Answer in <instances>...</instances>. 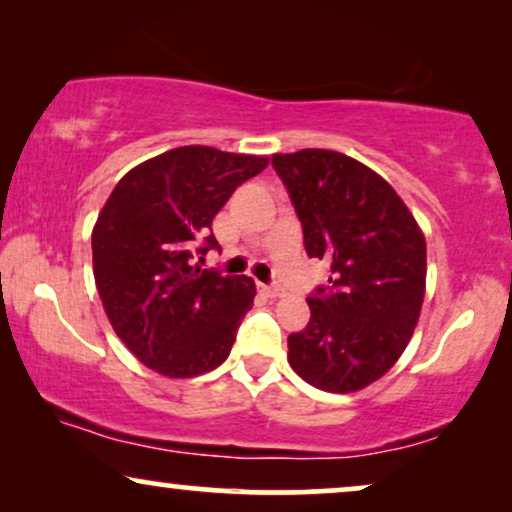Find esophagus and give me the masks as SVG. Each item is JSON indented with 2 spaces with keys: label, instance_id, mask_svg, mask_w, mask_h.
Here are the masks:
<instances>
[{
  "label": "esophagus",
  "instance_id": "1",
  "mask_svg": "<svg viewBox=\"0 0 512 512\" xmlns=\"http://www.w3.org/2000/svg\"><path fill=\"white\" fill-rule=\"evenodd\" d=\"M260 290L264 292V295H267V297H278V295H281V288H278V285H260Z\"/></svg>",
  "mask_w": 512,
  "mask_h": 512
}]
</instances>
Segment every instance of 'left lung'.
Instances as JSON below:
<instances>
[{"instance_id":"8db88e82","label":"left lung","mask_w":512,"mask_h":512,"mask_svg":"<svg viewBox=\"0 0 512 512\" xmlns=\"http://www.w3.org/2000/svg\"><path fill=\"white\" fill-rule=\"evenodd\" d=\"M271 166L302 222L309 257L330 285L306 297L311 318L288 337L306 384L330 393L370 386L410 342L426 290V241L384 177L330 149L274 154Z\"/></svg>"}]
</instances>
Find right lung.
I'll list each match as a JSON object with an SVG mask.
<instances>
[{
    "label": "right lung",
    "mask_w": 512,
    "mask_h": 512,
    "mask_svg": "<svg viewBox=\"0 0 512 512\" xmlns=\"http://www.w3.org/2000/svg\"><path fill=\"white\" fill-rule=\"evenodd\" d=\"M267 156L189 145L121 177L93 227V274L102 306L135 358L166 377L215 370L234 346L255 283L201 269L220 250L213 217Z\"/></svg>",
    "instance_id": "1"
}]
</instances>
